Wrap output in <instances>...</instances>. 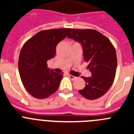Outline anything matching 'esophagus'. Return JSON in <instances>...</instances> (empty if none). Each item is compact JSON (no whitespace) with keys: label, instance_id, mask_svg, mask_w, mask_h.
I'll return each mask as SVG.
<instances>
[{"label":"esophagus","instance_id":"esophagus-1","mask_svg":"<svg viewBox=\"0 0 134 134\" xmlns=\"http://www.w3.org/2000/svg\"><path fill=\"white\" fill-rule=\"evenodd\" d=\"M68 76H69V78L71 79V80H74L76 79V77H75V76H74L72 75H71V74H68Z\"/></svg>","mask_w":134,"mask_h":134}]
</instances>
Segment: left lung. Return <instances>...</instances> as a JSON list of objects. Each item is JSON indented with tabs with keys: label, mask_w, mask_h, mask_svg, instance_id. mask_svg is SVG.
<instances>
[{
	"label": "left lung",
	"mask_w": 134,
	"mask_h": 134,
	"mask_svg": "<svg viewBox=\"0 0 134 134\" xmlns=\"http://www.w3.org/2000/svg\"><path fill=\"white\" fill-rule=\"evenodd\" d=\"M72 31L68 37L82 44L84 60L92 73L91 77H82L86 86L79 93L89 100L97 99L107 93L114 81L118 65L115 49L107 37L97 30Z\"/></svg>",
	"instance_id": "obj_1"
}]
</instances>
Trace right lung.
Masks as SVG:
<instances>
[{
    "mask_svg": "<svg viewBox=\"0 0 134 134\" xmlns=\"http://www.w3.org/2000/svg\"><path fill=\"white\" fill-rule=\"evenodd\" d=\"M72 30H42L27 40L21 48L18 62L20 77L25 88L34 97L45 99L58 88L63 73L50 70L47 61L55 56L58 43Z\"/></svg>",
    "mask_w": 134,
    "mask_h": 134,
    "instance_id": "1",
    "label": "right lung"
}]
</instances>
